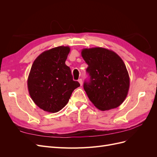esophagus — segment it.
<instances>
[{
    "label": "esophagus",
    "instance_id": "1",
    "mask_svg": "<svg viewBox=\"0 0 157 157\" xmlns=\"http://www.w3.org/2000/svg\"><path fill=\"white\" fill-rule=\"evenodd\" d=\"M78 82L80 83V86H82V80L81 78H80V79H78Z\"/></svg>",
    "mask_w": 157,
    "mask_h": 157
}]
</instances>
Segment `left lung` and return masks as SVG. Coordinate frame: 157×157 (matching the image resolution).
Instances as JSON below:
<instances>
[{"mask_svg":"<svg viewBox=\"0 0 157 157\" xmlns=\"http://www.w3.org/2000/svg\"><path fill=\"white\" fill-rule=\"evenodd\" d=\"M81 55L88 67V82L84 89L90 100L101 111L120 106L130 87V77L124 61L115 52L100 47L84 48Z\"/></svg>","mask_w":157,"mask_h":157,"instance_id":"1","label":"left lung"}]
</instances>
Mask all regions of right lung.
<instances>
[{"label":"right lung","mask_w":157,"mask_h":157,"mask_svg":"<svg viewBox=\"0 0 157 157\" xmlns=\"http://www.w3.org/2000/svg\"><path fill=\"white\" fill-rule=\"evenodd\" d=\"M69 52V46L56 47L42 52L32 65L28 90L33 101L44 111H59L67 105L73 90L80 86L65 65Z\"/></svg>","instance_id":"right-lung-1"}]
</instances>
